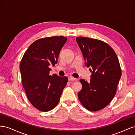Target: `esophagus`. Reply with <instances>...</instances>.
Masks as SVG:
<instances>
[{
    "instance_id": "1",
    "label": "esophagus",
    "mask_w": 135,
    "mask_h": 135,
    "mask_svg": "<svg viewBox=\"0 0 135 135\" xmlns=\"http://www.w3.org/2000/svg\"><path fill=\"white\" fill-rule=\"evenodd\" d=\"M69 80H70V81H76V80H77V79L75 78H74V77L70 76V77H69Z\"/></svg>"
}]
</instances>
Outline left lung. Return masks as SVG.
<instances>
[{
    "label": "left lung",
    "instance_id": "obj_1",
    "mask_svg": "<svg viewBox=\"0 0 135 135\" xmlns=\"http://www.w3.org/2000/svg\"><path fill=\"white\" fill-rule=\"evenodd\" d=\"M87 67L92 68L90 82L80 79L82 88L78 92L81 104L91 112L104 109L115 96L122 75L115 51L102 40L87 37L76 38Z\"/></svg>",
    "mask_w": 135,
    "mask_h": 135
}]
</instances>
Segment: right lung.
I'll use <instances>...</instances> for the list:
<instances>
[{
  "mask_svg": "<svg viewBox=\"0 0 135 135\" xmlns=\"http://www.w3.org/2000/svg\"><path fill=\"white\" fill-rule=\"evenodd\" d=\"M67 41L62 36L35 40L24 54L20 65L22 85L34 108L48 112L58 104L68 81L66 76L50 75V65L57 62L61 48Z\"/></svg>",
  "mask_w": 135,
  "mask_h": 135,
  "instance_id": "obj_1",
  "label": "right lung"
}]
</instances>
